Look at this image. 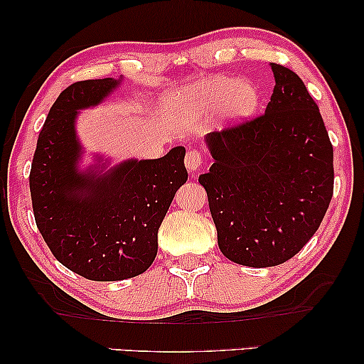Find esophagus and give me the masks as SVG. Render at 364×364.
<instances>
[{"label":"esophagus","mask_w":364,"mask_h":364,"mask_svg":"<svg viewBox=\"0 0 364 364\" xmlns=\"http://www.w3.org/2000/svg\"><path fill=\"white\" fill-rule=\"evenodd\" d=\"M203 164V154L200 151H196V149H188L186 154V167L188 172L196 173L200 171Z\"/></svg>","instance_id":"obj_1"}]
</instances>
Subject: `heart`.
Instances as JSON below:
<instances>
[{"instance_id": "obj_1", "label": "heart", "mask_w": 364, "mask_h": 364, "mask_svg": "<svg viewBox=\"0 0 364 364\" xmlns=\"http://www.w3.org/2000/svg\"><path fill=\"white\" fill-rule=\"evenodd\" d=\"M166 104L177 119H192L218 107H225L233 119H245L257 111L258 91L252 82H235L222 76L177 89L167 94Z\"/></svg>"}]
</instances>
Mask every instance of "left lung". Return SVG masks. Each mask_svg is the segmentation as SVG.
Returning a JSON list of instances; mask_svg holds the SVG:
<instances>
[{"mask_svg":"<svg viewBox=\"0 0 364 364\" xmlns=\"http://www.w3.org/2000/svg\"><path fill=\"white\" fill-rule=\"evenodd\" d=\"M265 114L205 137L207 191L218 248L238 265L265 268L295 257L315 235L333 197V146L298 74L272 63Z\"/></svg>","mask_w":364,"mask_h":364,"instance_id":"8db88e82","label":"left lung"}]
</instances>
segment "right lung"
I'll return each mask as SVG.
<instances>
[{"label": "right lung", "instance_id": "obj_1", "mask_svg": "<svg viewBox=\"0 0 364 364\" xmlns=\"http://www.w3.org/2000/svg\"><path fill=\"white\" fill-rule=\"evenodd\" d=\"M121 79H87L59 94L34 151L29 191L34 220L49 250L69 270L94 282L141 275L157 255V232L178 187L187 182L186 149L161 159L77 168L79 109L97 106Z\"/></svg>", "mask_w": 364, "mask_h": 364}]
</instances>
